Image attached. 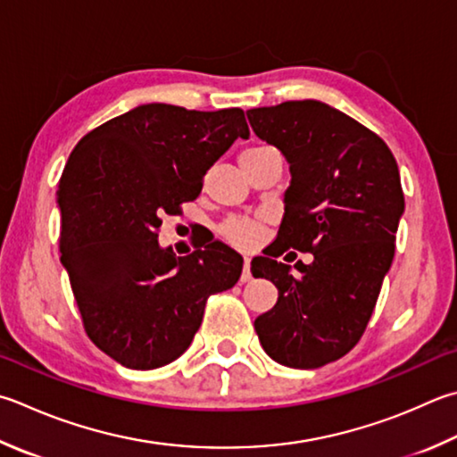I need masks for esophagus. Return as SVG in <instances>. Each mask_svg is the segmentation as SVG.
I'll use <instances>...</instances> for the list:
<instances>
[{"instance_id":"esophagus-1","label":"esophagus","mask_w":457,"mask_h":457,"mask_svg":"<svg viewBox=\"0 0 457 457\" xmlns=\"http://www.w3.org/2000/svg\"><path fill=\"white\" fill-rule=\"evenodd\" d=\"M248 280H253V274H251V258H245L243 274H240V282H248Z\"/></svg>"}]
</instances>
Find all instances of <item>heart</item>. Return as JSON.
<instances>
[{
	"label": "heart",
	"instance_id": "heart-1",
	"mask_svg": "<svg viewBox=\"0 0 457 457\" xmlns=\"http://www.w3.org/2000/svg\"><path fill=\"white\" fill-rule=\"evenodd\" d=\"M262 149V147H256ZM254 151V149H251ZM222 238L237 248H254L264 237V220L262 219H248V217H235L222 222L220 227Z\"/></svg>",
	"mask_w": 457,
	"mask_h": 457
}]
</instances>
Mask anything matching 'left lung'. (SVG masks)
Listing matches in <instances>:
<instances>
[{
    "label": "left lung",
    "mask_w": 457,
    "mask_h": 457,
    "mask_svg": "<svg viewBox=\"0 0 457 457\" xmlns=\"http://www.w3.org/2000/svg\"><path fill=\"white\" fill-rule=\"evenodd\" d=\"M253 131L290 162L272 256L312 253L290 266L262 256L254 278L278 300L254 320L262 348L288 368H320L356 346L374 312L403 212L400 170L380 137L326 103L304 99L246 111Z\"/></svg>",
    "instance_id": "8db88e82"
}]
</instances>
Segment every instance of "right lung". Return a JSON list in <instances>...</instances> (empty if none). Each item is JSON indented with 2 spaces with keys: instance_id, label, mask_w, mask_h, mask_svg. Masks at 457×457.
I'll return each instance as SVG.
<instances>
[{
  "instance_id": "add662e5",
  "label": "right lung",
  "mask_w": 457,
  "mask_h": 457,
  "mask_svg": "<svg viewBox=\"0 0 457 457\" xmlns=\"http://www.w3.org/2000/svg\"><path fill=\"white\" fill-rule=\"evenodd\" d=\"M245 111L149 103L95 127L59 179V251L89 340L125 368L153 370L191 346L211 295L235 287L243 256L219 240L177 256L165 214L201 195Z\"/></svg>"
}]
</instances>
